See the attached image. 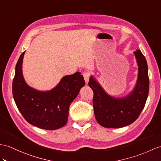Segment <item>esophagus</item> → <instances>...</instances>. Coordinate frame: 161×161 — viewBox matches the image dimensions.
Returning <instances> with one entry per match:
<instances>
[{
	"mask_svg": "<svg viewBox=\"0 0 161 161\" xmlns=\"http://www.w3.org/2000/svg\"><path fill=\"white\" fill-rule=\"evenodd\" d=\"M83 77H84V79L85 80V83H89V78H90V74L89 72H85L83 74Z\"/></svg>",
	"mask_w": 161,
	"mask_h": 161,
	"instance_id": "1",
	"label": "esophagus"
}]
</instances>
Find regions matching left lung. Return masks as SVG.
<instances>
[{"label":"left lung","instance_id":"8db88e82","mask_svg":"<svg viewBox=\"0 0 161 161\" xmlns=\"http://www.w3.org/2000/svg\"><path fill=\"white\" fill-rule=\"evenodd\" d=\"M138 65V78L132 91L123 97L111 96L92 76L89 86L93 92L94 114L102 126L117 128L128 126L138 118L148 96L150 80L146 58L140 50L134 52Z\"/></svg>","mask_w":161,"mask_h":161}]
</instances>
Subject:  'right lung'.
<instances>
[{
    "instance_id": "1",
    "label": "right lung",
    "mask_w": 161,
    "mask_h": 161,
    "mask_svg": "<svg viewBox=\"0 0 161 161\" xmlns=\"http://www.w3.org/2000/svg\"><path fill=\"white\" fill-rule=\"evenodd\" d=\"M25 53L15 66L12 92L15 104L24 118L31 124L45 130H57L68 121L69 107L85 82L77 72L62 78L55 87L40 92L26 84L22 74Z\"/></svg>"
}]
</instances>
